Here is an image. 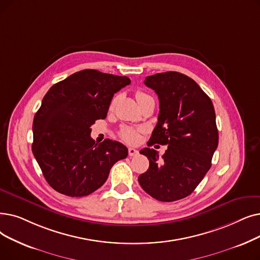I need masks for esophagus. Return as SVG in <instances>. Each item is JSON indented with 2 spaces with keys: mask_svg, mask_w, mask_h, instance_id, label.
Wrapping results in <instances>:
<instances>
[{
  "mask_svg": "<svg viewBox=\"0 0 260 260\" xmlns=\"http://www.w3.org/2000/svg\"><path fill=\"white\" fill-rule=\"evenodd\" d=\"M128 155L129 156H136V155H138V151L136 149H134V148H129L128 149Z\"/></svg>",
  "mask_w": 260,
  "mask_h": 260,
  "instance_id": "esophagus-1",
  "label": "esophagus"
}]
</instances>
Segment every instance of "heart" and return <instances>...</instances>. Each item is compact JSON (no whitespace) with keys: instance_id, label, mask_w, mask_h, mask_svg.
Masks as SVG:
<instances>
[{"instance_id":"obj_1","label":"heart","mask_w":260,"mask_h":260,"mask_svg":"<svg viewBox=\"0 0 260 260\" xmlns=\"http://www.w3.org/2000/svg\"><path fill=\"white\" fill-rule=\"evenodd\" d=\"M144 96H148V94H145L144 92H141V91H138L136 93V98L137 100H140ZM116 103V99L112 100V102L110 104V106L112 107L115 105ZM120 137L124 140L126 141L128 143H136L138 140H139V137H140V133L139 131L135 129V128H132V127H123L120 132Z\"/></svg>"}]
</instances>
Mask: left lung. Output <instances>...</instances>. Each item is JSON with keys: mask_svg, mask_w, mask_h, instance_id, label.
Returning a JSON list of instances; mask_svg holds the SVG:
<instances>
[{"mask_svg": "<svg viewBox=\"0 0 260 260\" xmlns=\"http://www.w3.org/2000/svg\"><path fill=\"white\" fill-rule=\"evenodd\" d=\"M145 86L159 99L158 122L148 142L168 145L159 158L145 148L140 154L150 161L138 182L161 202L184 199L198 187L211 167L219 142L216 114L210 98L189 76L169 71L145 77Z\"/></svg>", "mask_w": 260, "mask_h": 260, "instance_id": "8db88e82", "label": "left lung"}]
</instances>
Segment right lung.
<instances>
[{"label":"right lung","mask_w":260,"mask_h":260,"mask_svg":"<svg viewBox=\"0 0 260 260\" xmlns=\"http://www.w3.org/2000/svg\"><path fill=\"white\" fill-rule=\"evenodd\" d=\"M126 76L86 69L53 85L34 117L32 154L49 185L68 197H85L102 186L111 167L127 157L125 145L95 143L91 125L105 119Z\"/></svg>","instance_id":"right-lung-1"}]
</instances>
